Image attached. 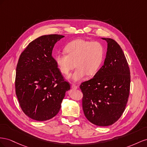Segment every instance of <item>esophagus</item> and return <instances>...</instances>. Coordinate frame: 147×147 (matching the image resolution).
Instances as JSON below:
<instances>
[{"label": "esophagus", "instance_id": "esophagus-1", "mask_svg": "<svg viewBox=\"0 0 147 147\" xmlns=\"http://www.w3.org/2000/svg\"><path fill=\"white\" fill-rule=\"evenodd\" d=\"M71 88H72L73 89H78V86H76L75 84H73L71 85Z\"/></svg>", "mask_w": 147, "mask_h": 147}]
</instances>
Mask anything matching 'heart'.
Returning a JSON list of instances; mask_svg holds the SVG:
<instances>
[{
  "mask_svg": "<svg viewBox=\"0 0 147 147\" xmlns=\"http://www.w3.org/2000/svg\"><path fill=\"white\" fill-rule=\"evenodd\" d=\"M64 53H58L55 60L58 69L68 76L75 65L76 69L71 79L74 82L81 81L86 75L94 76L101 67L105 58L104 46L99 42L76 39L66 45Z\"/></svg>",
  "mask_w": 147,
  "mask_h": 147,
  "instance_id": "b5f03b06",
  "label": "heart"
}]
</instances>
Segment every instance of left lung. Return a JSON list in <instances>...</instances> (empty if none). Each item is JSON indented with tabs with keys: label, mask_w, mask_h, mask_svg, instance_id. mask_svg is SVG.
<instances>
[{
	"label": "left lung",
	"mask_w": 147,
	"mask_h": 147,
	"mask_svg": "<svg viewBox=\"0 0 147 147\" xmlns=\"http://www.w3.org/2000/svg\"><path fill=\"white\" fill-rule=\"evenodd\" d=\"M107 42L103 65L94 78L82 82V108L86 118L98 126L118 121L125 110L129 95L131 75L122 49L111 38Z\"/></svg>",
	"instance_id": "obj_1"
}]
</instances>
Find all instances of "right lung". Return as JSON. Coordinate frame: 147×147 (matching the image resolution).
I'll use <instances>...</instances> for the list:
<instances>
[{"mask_svg": "<svg viewBox=\"0 0 147 147\" xmlns=\"http://www.w3.org/2000/svg\"><path fill=\"white\" fill-rule=\"evenodd\" d=\"M64 36H42L29 44L19 58L15 90L20 105L29 118L39 121L53 118L70 86L58 69L52 53Z\"/></svg>", "mask_w": 147, "mask_h": 147, "instance_id": "1", "label": "right lung"}]
</instances>
